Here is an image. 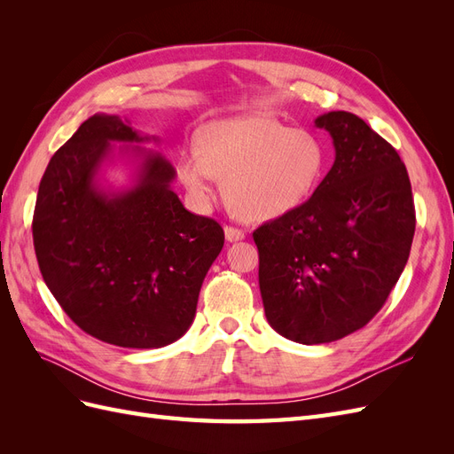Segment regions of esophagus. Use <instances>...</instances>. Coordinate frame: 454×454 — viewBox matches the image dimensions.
I'll return each instance as SVG.
<instances>
[{"label": "esophagus", "instance_id": "1", "mask_svg": "<svg viewBox=\"0 0 454 454\" xmlns=\"http://www.w3.org/2000/svg\"><path fill=\"white\" fill-rule=\"evenodd\" d=\"M225 239H227L229 242H239V240H244V239H246V232H244L242 229L227 225V227H225Z\"/></svg>", "mask_w": 454, "mask_h": 454}]
</instances>
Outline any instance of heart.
<instances>
[{
	"instance_id": "1",
	"label": "heart",
	"mask_w": 454,
	"mask_h": 454,
	"mask_svg": "<svg viewBox=\"0 0 454 454\" xmlns=\"http://www.w3.org/2000/svg\"><path fill=\"white\" fill-rule=\"evenodd\" d=\"M325 167L327 147L316 132L269 115H246L204 127L200 149L182 151L176 170L197 202L210 200L219 177L232 212L248 222H269L307 204Z\"/></svg>"
}]
</instances>
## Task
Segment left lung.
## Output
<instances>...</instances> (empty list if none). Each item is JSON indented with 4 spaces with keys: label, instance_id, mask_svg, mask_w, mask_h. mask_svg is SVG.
<instances>
[{
    "label": "left lung",
    "instance_id": "8db88e82",
    "mask_svg": "<svg viewBox=\"0 0 454 454\" xmlns=\"http://www.w3.org/2000/svg\"><path fill=\"white\" fill-rule=\"evenodd\" d=\"M314 125L333 140L332 170L307 204L254 231L267 322L301 345L342 339L373 318L415 235L397 151L348 112L324 114Z\"/></svg>",
    "mask_w": 454,
    "mask_h": 454
}]
</instances>
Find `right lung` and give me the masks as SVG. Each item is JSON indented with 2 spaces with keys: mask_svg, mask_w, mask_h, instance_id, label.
Instances as JSON below:
<instances>
[{
  "mask_svg": "<svg viewBox=\"0 0 454 454\" xmlns=\"http://www.w3.org/2000/svg\"><path fill=\"white\" fill-rule=\"evenodd\" d=\"M159 142L96 114L52 155L37 191L32 232L47 287L85 333L122 348H160L187 332L225 240L212 217L185 210L170 160L140 147ZM115 160L131 168L125 188L103 176Z\"/></svg>",
  "mask_w": 454,
  "mask_h": 454,
  "instance_id": "1",
  "label": "right lung"
}]
</instances>
